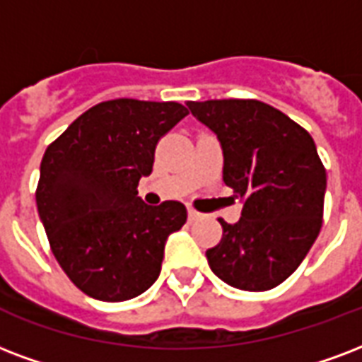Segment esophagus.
Here are the masks:
<instances>
[{
	"label": "esophagus",
	"instance_id": "esophagus-1",
	"mask_svg": "<svg viewBox=\"0 0 362 362\" xmlns=\"http://www.w3.org/2000/svg\"><path fill=\"white\" fill-rule=\"evenodd\" d=\"M187 218H189V222H197L199 218H203V214L197 211H193V209H187Z\"/></svg>",
	"mask_w": 362,
	"mask_h": 362
}]
</instances>
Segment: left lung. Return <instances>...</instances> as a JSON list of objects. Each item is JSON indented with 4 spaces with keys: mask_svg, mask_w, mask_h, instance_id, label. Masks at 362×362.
Wrapping results in <instances>:
<instances>
[{
    "mask_svg": "<svg viewBox=\"0 0 362 362\" xmlns=\"http://www.w3.org/2000/svg\"><path fill=\"white\" fill-rule=\"evenodd\" d=\"M216 134L224 182L241 197V218L222 224L206 250L212 273L233 288L269 291L288 279L322 224L327 170L310 132L260 100L187 102Z\"/></svg>",
    "mask_w": 362,
    "mask_h": 362,
    "instance_id": "8db88e82",
    "label": "left lung"
}]
</instances>
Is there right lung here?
<instances>
[{"instance_id": "obj_1", "label": "right lung", "mask_w": 362, "mask_h": 362, "mask_svg": "<svg viewBox=\"0 0 362 362\" xmlns=\"http://www.w3.org/2000/svg\"><path fill=\"white\" fill-rule=\"evenodd\" d=\"M186 115L178 102H100L45 150L37 212L52 255L87 296L125 302L159 277L165 243L186 224V206L146 205L136 187L151 175L159 138Z\"/></svg>"}]
</instances>
